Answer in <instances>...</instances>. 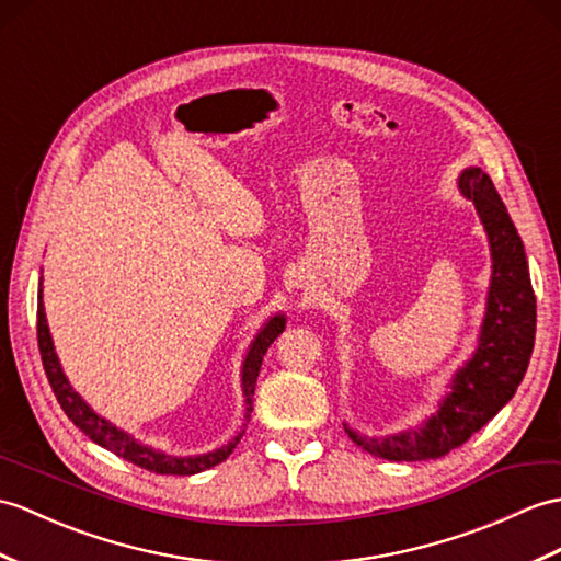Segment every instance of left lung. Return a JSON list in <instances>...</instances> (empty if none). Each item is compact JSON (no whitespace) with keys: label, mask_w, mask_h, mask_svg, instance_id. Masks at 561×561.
<instances>
[{"label":"left lung","mask_w":561,"mask_h":561,"mask_svg":"<svg viewBox=\"0 0 561 561\" xmlns=\"http://www.w3.org/2000/svg\"><path fill=\"white\" fill-rule=\"evenodd\" d=\"M459 191L463 198L473 201L492 255V279L478 348L463 368L454 373L437 413L421 427L380 439L363 437L346 427L358 447L387 461L439 459L461 447L516 394L536 342V294L530 286L524 241L500 193L480 167L463 169Z\"/></svg>","instance_id":"obj_1"}]
</instances>
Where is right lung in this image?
<instances>
[{"mask_svg": "<svg viewBox=\"0 0 561 561\" xmlns=\"http://www.w3.org/2000/svg\"><path fill=\"white\" fill-rule=\"evenodd\" d=\"M286 318L284 316H275L270 318L263 330L257 332V336L253 340L249 354H245L243 368H241V387H243V401H245V423L251 419L253 411V394H255V382H257V373L260 366H263V356L267 354L270 344L277 340V336L284 332ZM37 346H41V358H43V368L47 373V380L51 392H55L57 401L61 403L64 413L69 415V421H73L76 427H81L83 433L98 442L100 447L110 449L116 457L126 459L128 463H136L146 471L160 473V476H193L207 471L217 463L225 461L229 454L233 451V447L239 445V439L243 437V430L233 437L227 445H221L215 451L207 454H198V457H172V454H164L160 449H152L148 445H140L136 437H131L124 430H119L116 425H112L110 421H104L102 415H98L88 403L81 399V394L69 385L67 375H64L55 344H51V334L47 328V318H45V306H43V277L41 284H37Z\"/></svg>", "mask_w": 561, "mask_h": 561, "instance_id": "1", "label": "right lung"}]
</instances>
